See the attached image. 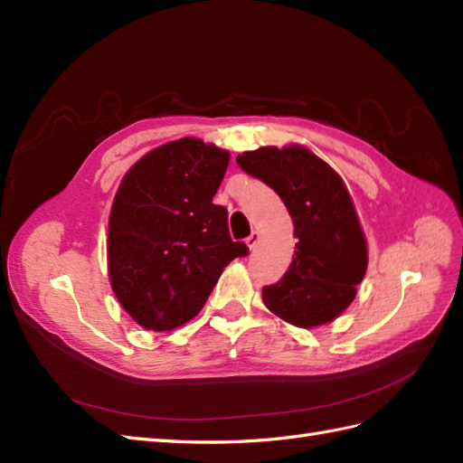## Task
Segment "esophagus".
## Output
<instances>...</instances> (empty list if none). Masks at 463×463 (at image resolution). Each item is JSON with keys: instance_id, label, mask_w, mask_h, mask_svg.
I'll use <instances>...</instances> for the list:
<instances>
[{"instance_id": "esophagus-1", "label": "esophagus", "mask_w": 463, "mask_h": 463, "mask_svg": "<svg viewBox=\"0 0 463 463\" xmlns=\"http://www.w3.org/2000/svg\"><path fill=\"white\" fill-rule=\"evenodd\" d=\"M258 241H260V232H258V231H252V234L249 236V239H246V244H249V249L252 250L254 246L258 244Z\"/></svg>"}]
</instances>
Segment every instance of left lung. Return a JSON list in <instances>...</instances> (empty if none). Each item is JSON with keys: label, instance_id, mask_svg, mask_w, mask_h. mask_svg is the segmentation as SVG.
<instances>
[{"label": "left lung", "instance_id": "left-lung-1", "mask_svg": "<svg viewBox=\"0 0 463 463\" xmlns=\"http://www.w3.org/2000/svg\"><path fill=\"white\" fill-rule=\"evenodd\" d=\"M236 164L272 187L292 214L296 254L262 299L276 316L298 327H316L345 309L364 272L367 244L341 177L306 147H260Z\"/></svg>", "mask_w": 463, "mask_h": 463}]
</instances>
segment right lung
<instances>
[{
    "mask_svg": "<svg viewBox=\"0 0 463 463\" xmlns=\"http://www.w3.org/2000/svg\"><path fill=\"white\" fill-rule=\"evenodd\" d=\"M229 152L181 137L144 156L116 193L109 227L110 284L139 326L169 331L205 306L234 242L229 211L214 205Z\"/></svg>",
    "mask_w": 463,
    "mask_h": 463,
    "instance_id": "1",
    "label": "right lung"
}]
</instances>
